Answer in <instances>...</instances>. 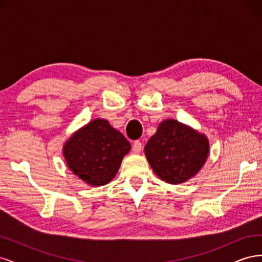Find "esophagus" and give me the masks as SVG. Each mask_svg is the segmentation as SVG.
Wrapping results in <instances>:
<instances>
[{"label": "esophagus", "instance_id": "esophagus-1", "mask_svg": "<svg viewBox=\"0 0 262 262\" xmlns=\"http://www.w3.org/2000/svg\"><path fill=\"white\" fill-rule=\"evenodd\" d=\"M142 143L140 141H134L133 142V145H132V149H133V152L134 153H140L141 150H142Z\"/></svg>", "mask_w": 262, "mask_h": 262}]
</instances>
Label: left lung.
Segmentation results:
<instances>
[{"label":"left lung","instance_id":"left-lung-1","mask_svg":"<svg viewBox=\"0 0 262 262\" xmlns=\"http://www.w3.org/2000/svg\"><path fill=\"white\" fill-rule=\"evenodd\" d=\"M209 152V140L204 134L173 119L161 122L144 147L154 172L172 185L195 176L203 167Z\"/></svg>","mask_w":262,"mask_h":262}]
</instances>
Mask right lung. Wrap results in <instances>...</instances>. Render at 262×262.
<instances>
[{"instance_id":"obj_1","label":"right lung","mask_w":262,"mask_h":262,"mask_svg":"<svg viewBox=\"0 0 262 262\" xmlns=\"http://www.w3.org/2000/svg\"><path fill=\"white\" fill-rule=\"evenodd\" d=\"M130 149L122 133L98 118L69 138L63 156L70 170L81 180L90 186H104L115 178Z\"/></svg>"}]
</instances>
